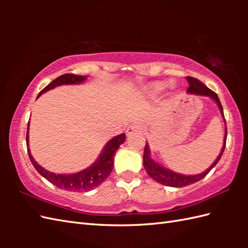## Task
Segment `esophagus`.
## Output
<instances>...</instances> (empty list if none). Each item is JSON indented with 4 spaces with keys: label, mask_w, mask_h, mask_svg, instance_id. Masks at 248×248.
<instances>
[{
    "label": "esophagus",
    "mask_w": 248,
    "mask_h": 248,
    "mask_svg": "<svg viewBox=\"0 0 248 248\" xmlns=\"http://www.w3.org/2000/svg\"><path fill=\"white\" fill-rule=\"evenodd\" d=\"M143 130V125L139 123H134L132 124H130L128 129H127V133L128 134H132L134 132H140V131Z\"/></svg>",
    "instance_id": "obj_1"
}]
</instances>
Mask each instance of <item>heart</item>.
<instances>
[{"instance_id": "obj_1", "label": "heart", "mask_w": 248, "mask_h": 248, "mask_svg": "<svg viewBox=\"0 0 248 248\" xmlns=\"http://www.w3.org/2000/svg\"><path fill=\"white\" fill-rule=\"evenodd\" d=\"M163 87H164V84H162V83H156L155 85V88L156 89V91H161Z\"/></svg>"}]
</instances>
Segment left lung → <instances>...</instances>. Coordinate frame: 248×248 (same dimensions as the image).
Wrapping results in <instances>:
<instances>
[{
	"instance_id": "1",
	"label": "left lung",
	"mask_w": 248,
	"mask_h": 248,
	"mask_svg": "<svg viewBox=\"0 0 248 248\" xmlns=\"http://www.w3.org/2000/svg\"><path fill=\"white\" fill-rule=\"evenodd\" d=\"M187 81L189 83V86L187 88V92L191 93H196V94H203V96H209L211 97L212 99H214L217 101L218 108L220 109V113L224 116V110H223V107L220 104L219 99L217 97V94L215 93L211 89L208 88L207 86L204 85L202 82H200L198 78H193V77H186ZM225 139H224V146L222 148V151H220L219 155L217 156V159L215 160V162L213 164L210 166L207 170L203 171L202 173H199V175H195V176H184V175H180V173L173 172L170 170H166V168L162 167L161 165L156 164V163L151 159L150 157V152H149V147L148 145L146 144L145 146V150H144V167L146 171L148 172V175L154 179L155 181L159 182L163 186H172V187H182V186H189V184H193L195 182H197L199 180H202V178H204L205 176L208 175L210 172V170L217 164V162L219 161L220 157L223 155V152L225 150L226 147V140H227V129L225 130Z\"/></svg>"
}]
</instances>
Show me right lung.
Returning <instances> with one entry per match:
<instances>
[{
	"label": "right lung",
	"instance_id": "add662e5",
	"mask_svg": "<svg viewBox=\"0 0 248 248\" xmlns=\"http://www.w3.org/2000/svg\"><path fill=\"white\" fill-rule=\"evenodd\" d=\"M84 80H85V77L83 76L72 75V73L62 75L59 78H56L55 80L52 81L49 85H46L43 91L38 93V97L41 96V94L46 93V91H50V89L62 85V84H78L83 82ZM124 133L117 135L113 140H110L108 143L105 145L103 151L99 156V159L94 162L91 167L86 168V170L77 173H72V175H55L53 172L46 170L45 168L41 167L38 163L33 159V156H31L29 149V124L28 132H26V147H28L30 160L31 162V164L35 167V170L44 178H46L49 182L54 184L55 186L70 192H87L99 186L100 184L109 176V173L112 172L115 151L119 148V146L121 144L124 143Z\"/></svg>",
	"mask_w": 248,
	"mask_h": 248
}]
</instances>
